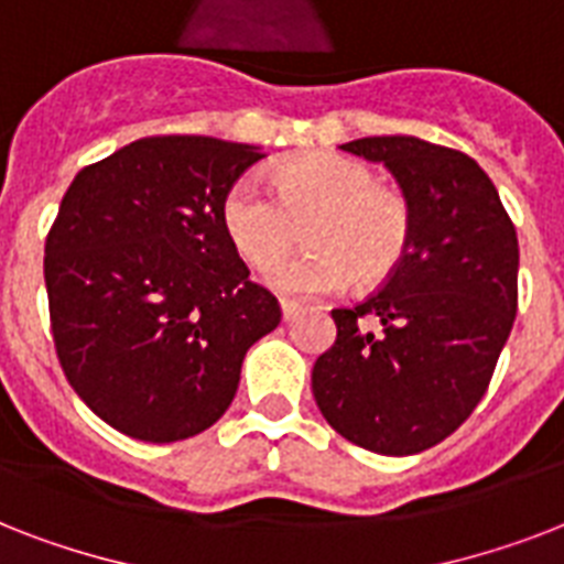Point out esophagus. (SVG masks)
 <instances>
[{
  "mask_svg": "<svg viewBox=\"0 0 564 564\" xmlns=\"http://www.w3.org/2000/svg\"><path fill=\"white\" fill-rule=\"evenodd\" d=\"M281 313H283V322H292V318L301 316V313H304V307H301L299 301L283 299V301H281Z\"/></svg>",
  "mask_w": 564,
  "mask_h": 564,
  "instance_id": "esophagus-1",
  "label": "esophagus"
}]
</instances>
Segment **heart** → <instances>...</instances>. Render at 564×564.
Wrapping results in <instances>:
<instances>
[{
  "mask_svg": "<svg viewBox=\"0 0 564 564\" xmlns=\"http://www.w3.org/2000/svg\"><path fill=\"white\" fill-rule=\"evenodd\" d=\"M272 189L251 175L230 184L221 225L239 257L269 269L305 225L310 252L274 267L269 283L290 295H330L345 283H380L401 265L412 239L406 195L380 187L366 163L345 154H310L278 166Z\"/></svg>",
  "mask_w": 564,
  "mask_h": 564,
  "instance_id": "b5f03b06",
  "label": "heart"
}]
</instances>
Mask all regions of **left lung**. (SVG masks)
Returning a JSON list of instances; mask_svg holds the SVG:
<instances>
[{
	"label": "left lung",
	"instance_id": "obj_1",
	"mask_svg": "<svg viewBox=\"0 0 564 564\" xmlns=\"http://www.w3.org/2000/svg\"><path fill=\"white\" fill-rule=\"evenodd\" d=\"M412 207L401 265L357 307L330 310L336 343L313 366L327 424L383 456L447 438L489 389L518 310V237L489 175L419 137H362Z\"/></svg>",
	"mask_w": 564,
	"mask_h": 564
}]
</instances>
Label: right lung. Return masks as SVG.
Instances as JSON below:
<instances>
[{
	"mask_svg": "<svg viewBox=\"0 0 564 564\" xmlns=\"http://www.w3.org/2000/svg\"><path fill=\"white\" fill-rule=\"evenodd\" d=\"M265 158L216 137H143L84 166L46 237L48 318L78 398L140 442L225 415L246 351L281 325L248 281L221 202Z\"/></svg>",
	"mask_w": 564,
	"mask_h": 564,
	"instance_id": "1",
	"label": "right lung"
}]
</instances>
